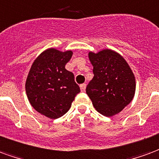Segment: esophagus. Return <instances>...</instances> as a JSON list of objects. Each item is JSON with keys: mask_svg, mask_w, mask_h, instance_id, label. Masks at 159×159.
Returning a JSON list of instances; mask_svg holds the SVG:
<instances>
[{"mask_svg": "<svg viewBox=\"0 0 159 159\" xmlns=\"http://www.w3.org/2000/svg\"><path fill=\"white\" fill-rule=\"evenodd\" d=\"M80 87L81 91H85V88H86V84H82L80 85Z\"/></svg>", "mask_w": 159, "mask_h": 159, "instance_id": "esophagus-1", "label": "esophagus"}]
</instances>
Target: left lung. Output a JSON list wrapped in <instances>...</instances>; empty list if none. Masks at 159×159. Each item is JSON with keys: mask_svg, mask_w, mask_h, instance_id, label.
I'll return each instance as SVG.
<instances>
[{"mask_svg": "<svg viewBox=\"0 0 159 159\" xmlns=\"http://www.w3.org/2000/svg\"><path fill=\"white\" fill-rule=\"evenodd\" d=\"M93 66V79L86 94L94 107L104 116L120 113L135 96V79L131 68L119 53L109 49L89 52Z\"/></svg>", "mask_w": 159, "mask_h": 159, "instance_id": "obj_1", "label": "left lung"}]
</instances>
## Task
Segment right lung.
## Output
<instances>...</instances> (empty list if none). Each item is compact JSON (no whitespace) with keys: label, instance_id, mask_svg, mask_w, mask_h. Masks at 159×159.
<instances>
[{"label":"right lung","instance_id":"obj_1","mask_svg":"<svg viewBox=\"0 0 159 159\" xmlns=\"http://www.w3.org/2000/svg\"><path fill=\"white\" fill-rule=\"evenodd\" d=\"M73 52L49 48L38 56L29 72L25 90L31 106L50 119L68 112L80 89L75 75L65 68Z\"/></svg>","mask_w":159,"mask_h":159}]
</instances>
